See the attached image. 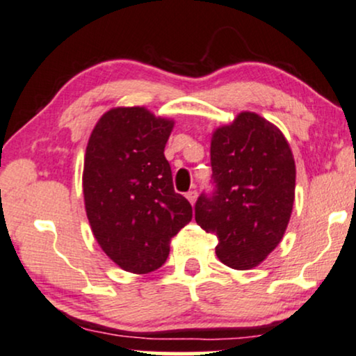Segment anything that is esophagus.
<instances>
[{
    "instance_id": "34e87169",
    "label": "esophagus",
    "mask_w": 356,
    "mask_h": 356,
    "mask_svg": "<svg viewBox=\"0 0 356 356\" xmlns=\"http://www.w3.org/2000/svg\"><path fill=\"white\" fill-rule=\"evenodd\" d=\"M186 197H187V200L191 202V204L193 205V204H195V200H197V192H195V191L187 192V193H186Z\"/></svg>"
}]
</instances>
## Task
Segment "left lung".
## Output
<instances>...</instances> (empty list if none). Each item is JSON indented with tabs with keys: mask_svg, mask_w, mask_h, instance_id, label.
Here are the masks:
<instances>
[{
	"mask_svg": "<svg viewBox=\"0 0 356 356\" xmlns=\"http://www.w3.org/2000/svg\"><path fill=\"white\" fill-rule=\"evenodd\" d=\"M215 192L202 193L195 222L218 238L215 253L228 268H256L281 243L296 197V163L281 129L241 111L211 134Z\"/></svg>",
	"mask_w": 356,
	"mask_h": 356,
	"instance_id": "8db88e82",
	"label": "left lung"
}]
</instances>
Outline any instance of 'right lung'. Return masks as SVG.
Listing matches in <instances>:
<instances>
[{
	"label": "right lung",
	"mask_w": 356,
	"mask_h": 356,
	"mask_svg": "<svg viewBox=\"0 0 356 356\" xmlns=\"http://www.w3.org/2000/svg\"><path fill=\"white\" fill-rule=\"evenodd\" d=\"M174 120L116 106L97 121L83 161V202L93 236L121 269L156 271L172 236L192 220L164 156Z\"/></svg>",
	"instance_id": "right-lung-1"
}]
</instances>
